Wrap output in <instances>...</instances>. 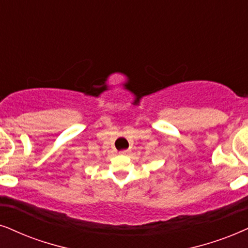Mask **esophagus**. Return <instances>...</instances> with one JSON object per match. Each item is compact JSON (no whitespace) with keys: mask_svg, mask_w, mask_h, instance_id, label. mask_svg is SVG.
<instances>
[{"mask_svg":"<svg viewBox=\"0 0 248 248\" xmlns=\"http://www.w3.org/2000/svg\"><path fill=\"white\" fill-rule=\"evenodd\" d=\"M128 152H129L128 150H122V151H120V155H127Z\"/></svg>","mask_w":248,"mask_h":248,"instance_id":"1","label":"esophagus"}]
</instances>
